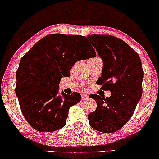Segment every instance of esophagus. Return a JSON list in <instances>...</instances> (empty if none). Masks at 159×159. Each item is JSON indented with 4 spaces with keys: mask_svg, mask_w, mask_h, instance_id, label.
I'll use <instances>...</instances> for the list:
<instances>
[{
    "mask_svg": "<svg viewBox=\"0 0 159 159\" xmlns=\"http://www.w3.org/2000/svg\"><path fill=\"white\" fill-rule=\"evenodd\" d=\"M87 98H88V96L87 94H81V99L82 100H86Z\"/></svg>",
    "mask_w": 159,
    "mask_h": 159,
    "instance_id": "obj_1",
    "label": "esophagus"
}]
</instances>
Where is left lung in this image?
Segmentation results:
<instances>
[{
	"label": "left lung",
	"instance_id": "1",
	"mask_svg": "<svg viewBox=\"0 0 159 159\" xmlns=\"http://www.w3.org/2000/svg\"><path fill=\"white\" fill-rule=\"evenodd\" d=\"M103 62L96 83L110 90V97L91 95L97 104L87 116L90 126L100 132H115L130 120L142 96L143 71L138 53L123 41L110 35L87 36Z\"/></svg>",
	"mask_w": 159,
	"mask_h": 159
}]
</instances>
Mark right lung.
Listing matches in <instances>:
<instances>
[{
    "label": "right lung",
    "mask_w": 159,
    "mask_h": 159,
    "mask_svg": "<svg viewBox=\"0 0 159 159\" xmlns=\"http://www.w3.org/2000/svg\"><path fill=\"white\" fill-rule=\"evenodd\" d=\"M96 56L85 36L61 34L45 36L23 56L16 75V94L34 129L52 132L64 126L69 109L81 101V95L59 94L60 81L70 75L76 62Z\"/></svg>",
    "instance_id": "add662e5"
}]
</instances>
